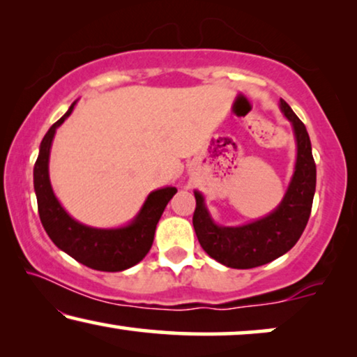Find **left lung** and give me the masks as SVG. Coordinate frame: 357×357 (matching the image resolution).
<instances>
[{
    "mask_svg": "<svg viewBox=\"0 0 357 357\" xmlns=\"http://www.w3.org/2000/svg\"><path fill=\"white\" fill-rule=\"evenodd\" d=\"M280 110L294 133L296 164L284 197L271 213L241 226H221L209 213L203 193L193 192L197 199L193 227L199 245L224 266L248 270L276 260L296 245L309 221L317 183L310 138L305 125L282 99Z\"/></svg>",
    "mask_w": 357,
    "mask_h": 357,
    "instance_id": "8db88e82",
    "label": "left lung"
}]
</instances>
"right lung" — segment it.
<instances>
[{"mask_svg": "<svg viewBox=\"0 0 357 357\" xmlns=\"http://www.w3.org/2000/svg\"><path fill=\"white\" fill-rule=\"evenodd\" d=\"M76 102H73L66 114L50 126L38 149L37 162L33 165V190L38 216L52 242L76 261L97 271L128 270L148 255L154 241L155 226L167 203L177 193V188L162 187L153 190L138 214L120 227H92L70 216L53 192L48 164L56 130L71 115Z\"/></svg>", "mask_w": 357, "mask_h": 357, "instance_id": "obj_1", "label": "right lung"}]
</instances>
